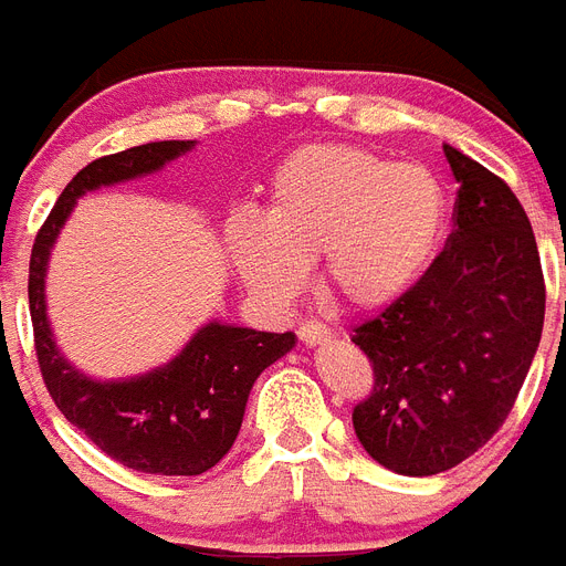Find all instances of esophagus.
<instances>
[{
    "mask_svg": "<svg viewBox=\"0 0 566 566\" xmlns=\"http://www.w3.org/2000/svg\"><path fill=\"white\" fill-rule=\"evenodd\" d=\"M297 336H301V342L304 345H321V342H327L329 338V329L327 324H321V321H306V324H301V329H297Z\"/></svg>",
    "mask_w": 566,
    "mask_h": 566,
    "instance_id": "34e87169",
    "label": "esophagus"
}]
</instances>
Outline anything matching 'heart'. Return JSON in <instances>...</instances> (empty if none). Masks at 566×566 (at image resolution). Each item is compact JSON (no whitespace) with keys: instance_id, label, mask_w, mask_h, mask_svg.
Masks as SVG:
<instances>
[{"instance_id":"1","label":"heart","mask_w":566,"mask_h":566,"mask_svg":"<svg viewBox=\"0 0 566 566\" xmlns=\"http://www.w3.org/2000/svg\"><path fill=\"white\" fill-rule=\"evenodd\" d=\"M444 198L432 175L356 146H310L289 157L262 216L228 221V256L254 295L286 304L310 262L338 304L382 310L436 256Z\"/></svg>"}]
</instances>
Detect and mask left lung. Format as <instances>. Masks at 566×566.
<instances>
[{"instance_id": "8db88e82", "label": "left lung", "mask_w": 566, "mask_h": 566, "mask_svg": "<svg viewBox=\"0 0 566 566\" xmlns=\"http://www.w3.org/2000/svg\"><path fill=\"white\" fill-rule=\"evenodd\" d=\"M455 230L427 274L354 329L374 391L354 409L374 462L432 476L485 447L509 418L544 329V271L509 184L444 146Z\"/></svg>"}]
</instances>
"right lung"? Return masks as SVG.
Returning <instances> with one entry per match:
<instances>
[{"label":"right lung","mask_w":566,"mask_h":566,"mask_svg":"<svg viewBox=\"0 0 566 566\" xmlns=\"http://www.w3.org/2000/svg\"><path fill=\"white\" fill-rule=\"evenodd\" d=\"M192 146L196 139H163L84 166L40 228L29 265L34 347L52 400L102 453L157 476H198L228 455L256 377L295 347V333H260L210 321L160 368L128 379H93L57 350L46 315V269L57 233L81 196L155 175Z\"/></svg>","instance_id":"1"}]
</instances>
